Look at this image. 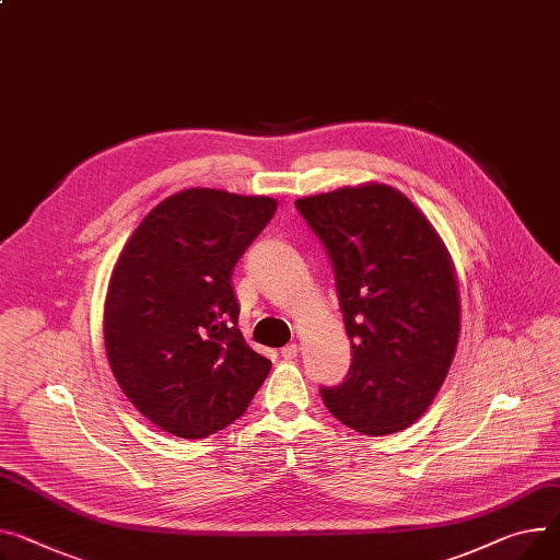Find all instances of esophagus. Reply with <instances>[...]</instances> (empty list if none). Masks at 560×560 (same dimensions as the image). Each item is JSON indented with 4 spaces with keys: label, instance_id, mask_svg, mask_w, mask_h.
<instances>
[{
    "label": "esophagus",
    "instance_id": "obj_1",
    "mask_svg": "<svg viewBox=\"0 0 560 560\" xmlns=\"http://www.w3.org/2000/svg\"><path fill=\"white\" fill-rule=\"evenodd\" d=\"M281 358H283V360H294V358H296V345H285V347L281 349Z\"/></svg>",
    "mask_w": 560,
    "mask_h": 560
}]
</instances>
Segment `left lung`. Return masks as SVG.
I'll use <instances>...</instances> for the list:
<instances>
[{
  "mask_svg": "<svg viewBox=\"0 0 560 560\" xmlns=\"http://www.w3.org/2000/svg\"><path fill=\"white\" fill-rule=\"evenodd\" d=\"M294 207L326 247L353 353L342 385L319 389L324 405L355 432H400L421 419L455 358L462 308L451 254L387 184Z\"/></svg>",
  "mask_w": 560,
  "mask_h": 560,
  "instance_id": "8db88e82",
  "label": "left lung"
}]
</instances>
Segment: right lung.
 Masks as SVG:
<instances>
[{"label": "right lung", "mask_w": 560, "mask_h": 560, "mask_svg": "<svg viewBox=\"0 0 560 560\" xmlns=\"http://www.w3.org/2000/svg\"><path fill=\"white\" fill-rule=\"evenodd\" d=\"M277 200L186 189L148 213L112 272L103 335L139 412L182 439L234 423L272 362L238 330L234 268Z\"/></svg>", "instance_id": "right-lung-1"}]
</instances>
